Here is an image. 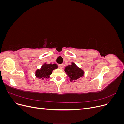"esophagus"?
I'll return each instance as SVG.
<instances>
[{
    "mask_svg": "<svg viewBox=\"0 0 124 124\" xmlns=\"http://www.w3.org/2000/svg\"><path fill=\"white\" fill-rule=\"evenodd\" d=\"M63 64H59V65H58V67L59 68H61V69H62L63 68Z\"/></svg>",
    "mask_w": 124,
    "mask_h": 124,
    "instance_id": "esophagus-1",
    "label": "esophagus"
}]
</instances>
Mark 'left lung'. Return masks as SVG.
Instances as JSON below:
<instances>
[{
	"instance_id": "1",
	"label": "left lung",
	"mask_w": 124,
	"mask_h": 124,
	"mask_svg": "<svg viewBox=\"0 0 124 124\" xmlns=\"http://www.w3.org/2000/svg\"><path fill=\"white\" fill-rule=\"evenodd\" d=\"M65 71L70 78L71 82H76V80L83 77L84 75V71L78 67L74 62L71 63V65L66 66Z\"/></svg>"
}]
</instances>
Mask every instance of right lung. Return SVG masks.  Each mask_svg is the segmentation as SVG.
<instances>
[{
  "instance_id": "1",
  "label": "right lung",
  "mask_w": 124,
  "mask_h": 124,
  "mask_svg": "<svg viewBox=\"0 0 124 124\" xmlns=\"http://www.w3.org/2000/svg\"><path fill=\"white\" fill-rule=\"evenodd\" d=\"M57 68L58 66L56 63L47 64L46 63H44L41 66L40 69H37L35 72V76L39 78H42V80L46 78H50V75L52 74L53 70L57 69Z\"/></svg>"
}]
</instances>
